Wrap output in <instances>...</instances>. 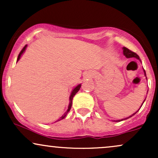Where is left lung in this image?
Segmentation results:
<instances>
[{
	"instance_id": "left-lung-1",
	"label": "left lung",
	"mask_w": 158,
	"mask_h": 158,
	"mask_svg": "<svg viewBox=\"0 0 158 158\" xmlns=\"http://www.w3.org/2000/svg\"><path fill=\"white\" fill-rule=\"evenodd\" d=\"M123 54H124V56H126V58H132V57H135V58H136V59H139V56L137 55V53H135V52H134L133 51H131V50H130L129 49H128V48H123ZM140 61V60H139ZM144 73H145V76H146V72H145V70H144ZM145 100H146V99H145ZM145 100L143 101V102H145ZM143 104H142V106H143ZM142 106H140V108L141 107H142ZM140 108H139V110L140 109ZM138 110H137V111H138ZM137 112H135V114H132L131 116H130V117H127V118H126V119H119V120H116L115 122H119V121H123V120H125V119H128L129 118V117H131L133 115H135V114L137 113Z\"/></svg>"
}]
</instances>
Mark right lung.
Here are the masks:
<instances>
[{"label":"right lung","mask_w":158,"mask_h":158,"mask_svg":"<svg viewBox=\"0 0 158 158\" xmlns=\"http://www.w3.org/2000/svg\"><path fill=\"white\" fill-rule=\"evenodd\" d=\"M26 48H27V45H26V46H24V48H23L22 49V50H21V51L20 52L19 55V56H18L17 61H19V59H20V58H21V55H22V54H23V52L25 51V49H26ZM80 88H81V85H77V86L76 87V88H74V89L73 90V91H72V93H71V94H70V103H69V106H68V110H67V111L65 112V113L64 114V115H63L62 117H60V119H58L57 121H59V120H61V119H64V117H66V116H67V114H68V112L70 111V108H71V106H72V101H73V98L74 96H75V94H77L78 91H79V89H80ZM57 121H56V122H57Z\"/></svg>","instance_id":"obj_1"}]
</instances>
